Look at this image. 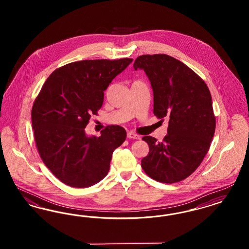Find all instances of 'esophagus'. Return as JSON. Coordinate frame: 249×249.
<instances>
[{
    "label": "esophagus",
    "instance_id": "34e87169",
    "mask_svg": "<svg viewBox=\"0 0 249 249\" xmlns=\"http://www.w3.org/2000/svg\"><path fill=\"white\" fill-rule=\"evenodd\" d=\"M127 136H128V138H130V139H135V140H139L141 137H140V135H138V134H136V133H134V132H128V134H127Z\"/></svg>",
    "mask_w": 249,
    "mask_h": 249
}]
</instances>
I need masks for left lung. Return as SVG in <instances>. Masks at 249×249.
Instances as JSON below:
<instances>
[{
	"instance_id": "8db88e82",
	"label": "left lung",
	"mask_w": 249,
	"mask_h": 249,
	"mask_svg": "<svg viewBox=\"0 0 249 249\" xmlns=\"http://www.w3.org/2000/svg\"><path fill=\"white\" fill-rule=\"evenodd\" d=\"M133 68L143 70L150 81L155 116L169 119L162 142L142 137L149 145L142 170L161 183L182 181L200 166L213 139L215 118L209 89L186 64L165 54L140 56Z\"/></svg>"
}]
</instances>
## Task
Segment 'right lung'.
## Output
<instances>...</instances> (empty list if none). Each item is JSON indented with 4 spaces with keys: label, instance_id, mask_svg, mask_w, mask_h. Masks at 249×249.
<instances>
[{
    "label": "right lung",
    "instance_id": "1",
    "mask_svg": "<svg viewBox=\"0 0 249 249\" xmlns=\"http://www.w3.org/2000/svg\"><path fill=\"white\" fill-rule=\"evenodd\" d=\"M132 59H89L66 64L48 76L35 101L32 122L44 163L62 183L88 188L106 178L114 150L127 133L107 126L101 136L85 128L104 103V91Z\"/></svg>",
    "mask_w": 249,
    "mask_h": 249
}]
</instances>
